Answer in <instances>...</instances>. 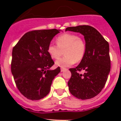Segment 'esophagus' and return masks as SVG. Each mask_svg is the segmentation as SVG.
<instances>
[{"instance_id":"obj_1","label":"esophagus","mask_w":121,"mask_h":121,"mask_svg":"<svg viewBox=\"0 0 121 121\" xmlns=\"http://www.w3.org/2000/svg\"><path fill=\"white\" fill-rule=\"evenodd\" d=\"M66 68H61V72H64L65 70H66Z\"/></svg>"}]
</instances>
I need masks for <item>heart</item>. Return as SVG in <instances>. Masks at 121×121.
I'll use <instances>...</instances> for the list:
<instances>
[{
  "label": "heart",
  "instance_id": "obj_1",
  "mask_svg": "<svg viewBox=\"0 0 121 121\" xmlns=\"http://www.w3.org/2000/svg\"><path fill=\"white\" fill-rule=\"evenodd\" d=\"M56 45L50 43L47 51L52 59L56 60L63 54L65 56L55 62L56 65L60 67H67L80 62L84 58L86 53V44L83 39L73 33H65L56 39Z\"/></svg>",
  "mask_w": 121,
  "mask_h": 121
}]
</instances>
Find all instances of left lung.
I'll use <instances>...</instances> for the list:
<instances>
[{
	"instance_id": "8db88e82",
	"label": "left lung",
	"mask_w": 121,
	"mask_h": 121,
	"mask_svg": "<svg viewBox=\"0 0 121 121\" xmlns=\"http://www.w3.org/2000/svg\"><path fill=\"white\" fill-rule=\"evenodd\" d=\"M65 31L83 35L86 48L80 64L69 69L72 73L68 82L69 90L79 99H92L104 87L111 70L109 43L97 29L90 26L68 27ZM83 70L85 73L82 75L79 72Z\"/></svg>"
}]
</instances>
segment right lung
<instances>
[{
	"mask_svg": "<svg viewBox=\"0 0 121 121\" xmlns=\"http://www.w3.org/2000/svg\"><path fill=\"white\" fill-rule=\"evenodd\" d=\"M60 30H35L27 32L13 48L11 72L19 92L32 100H40L49 94L54 78L60 68H49L55 64L47 51L53 37Z\"/></svg>",
	"mask_w": 121,
	"mask_h": 121,
	"instance_id": "right-lung-1",
	"label": "right lung"
}]
</instances>
